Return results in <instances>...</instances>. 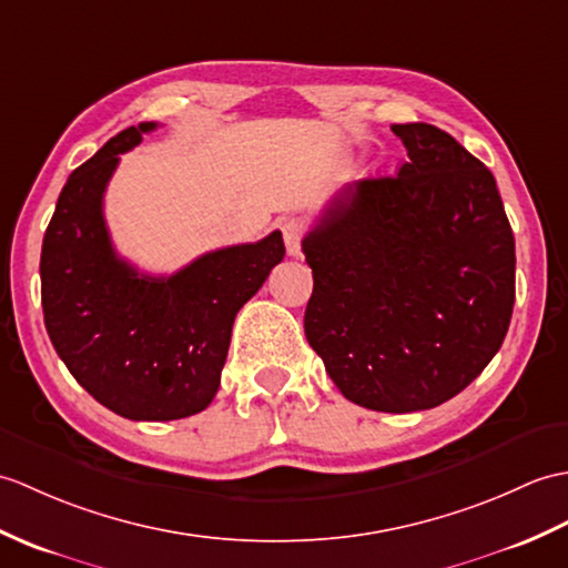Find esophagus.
Here are the masks:
<instances>
[{"label": "esophagus", "instance_id": "1", "mask_svg": "<svg viewBox=\"0 0 568 568\" xmlns=\"http://www.w3.org/2000/svg\"><path fill=\"white\" fill-rule=\"evenodd\" d=\"M283 230V240H285V248L290 256H300V248H302V236H305V222L297 220V217H290L281 224Z\"/></svg>", "mask_w": 568, "mask_h": 568}]
</instances>
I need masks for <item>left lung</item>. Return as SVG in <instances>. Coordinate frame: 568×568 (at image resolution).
Listing matches in <instances>:
<instances>
[{
	"mask_svg": "<svg viewBox=\"0 0 568 568\" xmlns=\"http://www.w3.org/2000/svg\"><path fill=\"white\" fill-rule=\"evenodd\" d=\"M392 133L399 174L341 189L302 240L305 334L348 402L408 414L453 399L504 344L516 240L494 174L453 135Z\"/></svg>",
	"mask_w": 568,
	"mask_h": 568,
	"instance_id": "8db88e82",
	"label": "left lung"
}]
</instances>
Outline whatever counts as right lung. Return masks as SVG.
<instances>
[{
    "label": "right lung",
    "instance_id": "obj_1",
    "mask_svg": "<svg viewBox=\"0 0 568 568\" xmlns=\"http://www.w3.org/2000/svg\"><path fill=\"white\" fill-rule=\"evenodd\" d=\"M156 123L111 138L74 169L43 236L48 336L72 377L130 420L186 418L215 399L234 316L285 256L281 232L224 246L171 275L115 254L103 193L121 156Z\"/></svg>",
    "mask_w": 568,
    "mask_h": 568
}]
</instances>
